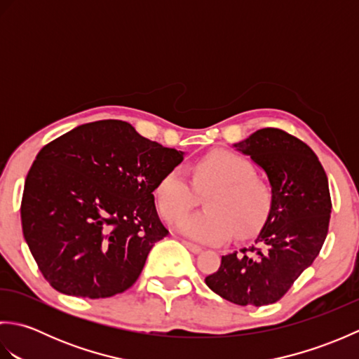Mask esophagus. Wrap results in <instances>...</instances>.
<instances>
[{"label": "esophagus", "mask_w": 359, "mask_h": 359, "mask_svg": "<svg viewBox=\"0 0 359 359\" xmlns=\"http://www.w3.org/2000/svg\"><path fill=\"white\" fill-rule=\"evenodd\" d=\"M184 245L189 250V251H191V253H201V251H202V247H199V245H196V243H193V242H188V241H184Z\"/></svg>", "instance_id": "esophagus-1"}]
</instances>
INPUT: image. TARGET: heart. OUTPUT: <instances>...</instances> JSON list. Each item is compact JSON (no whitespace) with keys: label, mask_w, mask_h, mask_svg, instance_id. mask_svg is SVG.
<instances>
[{"label":"heart","mask_w":359,"mask_h":359,"mask_svg":"<svg viewBox=\"0 0 359 359\" xmlns=\"http://www.w3.org/2000/svg\"><path fill=\"white\" fill-rule=\"evenodd\" d=\"M245 157L228 149H212L193 165L194 187L203 191L208 211L182 219L177 228L187 238L203 243L253 234L269 216L271 193L269 185L253 175ZM158 211L168 222H175L191 210L194 189L185 172L174 168L158 180L154 189Z\"/></svg>","instance_id":"1"}]
</instances>
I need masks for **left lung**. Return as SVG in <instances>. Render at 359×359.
Here are the masks:
<instances>
[{
    "label": "left lung",
    "mask_w": 359,
    "mask_h": 359,
    "mask_svg": "<svg viewBox=\"0 0 359 359\" xmlns=\"http://www.w3.org/2000/svg\"><path fill=\"white\" fill-rule=\"evenodd\" d=\"M233 148L266 174L270 211L253 245L222 256L205 284L238 306H269L321 251L332 212L329 180L311 148L282 129H259Z\"/></svg>",
    "instance_id": "obj_1"
}]
</instances>
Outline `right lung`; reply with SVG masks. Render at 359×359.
Segmentation results:
<instances>
[{
    "label": "right lung",
    "instance_id": "obj_1",
    "mask_svg": "<svg viewBox=\"0 0 359 359\" xmlns=\"http://www.w3.org/2000/svg\"><path fill=\"white\" fill-rule=\"evenodd\" d=\"M184 156L121 120L81 125L46 144L21 201L22 234L44 279L89 299L131 287L168 234L152 193Z\"/></svg>",
    "mask_w": 359,
    "mask_h": 359
}]
</instances>
